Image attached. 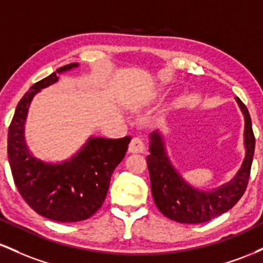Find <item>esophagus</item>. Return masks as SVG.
<instances>
[{"label": "esophagus", "mask_w": 263, "mask_h": 263, "mask_svg": "<svg viewBox=\"0 0 263 263\" xmlns=\"http://www.w3.org/2000/svg\"><path fill=\"white\" fill-rule=\"evenodd\" d=\"M146 144L142 138L134 137L128 144V152L129 153H146Z\"/></svg>", "instance_id": "34e87169"}]
</instances>
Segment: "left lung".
Returning <instances> with one entry per match:
<instances>
[{"instance_id": "left-lung-1", "label": "left lung", "mask_w": 263, "mask_h": 263, "mask_svg": "<svg viewBox=\"0 0 263 263\" xmlns=\"http://www.w3.org/2000/svg\"><path fill=\"white\" fill-rule=\"evenodd\" d=\"M236 101L245 119V159L236 176L219 188L201 190L186 183L172 164L161 132L149 135L147 165L151 190L157 208L168 219L182 224L206 222L230 210L245 193L255 152V136L249 110L240 99L236 98Z\"/></svg>"}]
</instances>
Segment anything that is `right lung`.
Listing matches in <instances>:
<instances>
[{
	"label": "right lung",
	"mask_w": 263,
	"mask_h": 263,
	"mask_svg": "<svg viewBox=\"0 0 263 263\" xmlns=\"http://www.w3.org/2000/svg\"><path fill=\"white\" fill-rule=\"evenodd\" d=\"M62 66L25 93L18 102L8 128L7 153L14 184L35 213L58 222L89 219L106 198L111 176L127 152L129 136L123 138L90 137L71 158L62 163L35 158L27 147L25 123L37 92L59 80V74L78 68Z\"/></svg>",
	"instance_id": "add662e5"
}]
</instances>
